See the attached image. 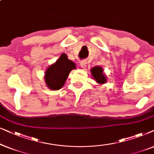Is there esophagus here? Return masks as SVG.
Here are the masks:
<instances>
[{"instance_id":"obj_1","label":"esophagus","mask_w":154,"mask_h":154,"mask_svg":"<svg viewBox=\"0 0 154 154\" xmlns=\"http://www.w3.org/2000/svg\"><path fill=\"white\" fill-rule=\"evenodd\" d=\"M80 65H81V67H82V68H85L86 66H87V62H86V61H85V60L81 61Z\"/></svg>"}]
</instances>
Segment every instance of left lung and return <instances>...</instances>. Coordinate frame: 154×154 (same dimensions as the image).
Listing matches in <instances>:
<instances>
[{
  "label": "left lung",
  "mask_w": 154,
  "mask_h": 154,
  "mask_svg": "<svg viewBox=\"0 0 154 154\" xmlns=\"http://www.w3.org/2000/svg\"><path fill=\"white\" fill-rule=\"evenodd\" d=\"M91 73L93 78L98 84H104L106 82V77L103 74V68L99 66H95L91 69Z\"/></svg>",
  "instance_id": "1"
}]
</instances>
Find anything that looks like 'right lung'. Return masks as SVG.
I'll use <instances>...</instances> for the list:
<instances>
[{
    "instance_id": "1",
    "label": "right lung",
    "mask_w": 154,
    "mask_h": 154,
    "mask_svg": "<svg viewBox=\"0 0 154 154\" xmlns=\"http://www.w3.org/2000/svg\"><path fill=\"white\" fill-rule=\"evenodd\" d=\"M75 68V63L69 60L66 54H61L58 60L49 66L45 72L44 79L47 87L52 90L61 89L69 72Z\"/></svg>"
}]
</instances>
